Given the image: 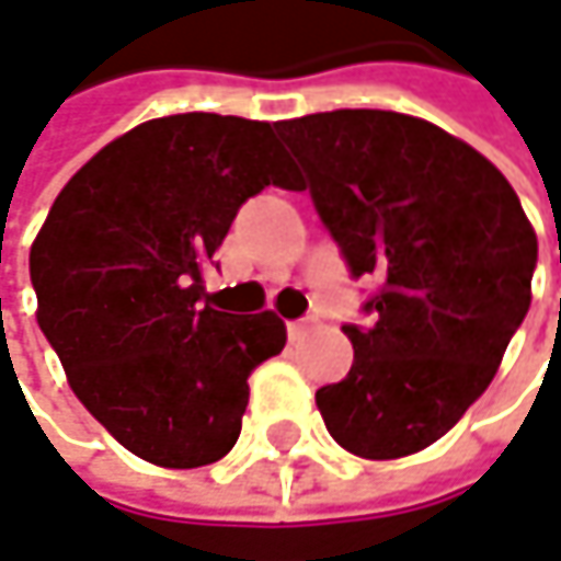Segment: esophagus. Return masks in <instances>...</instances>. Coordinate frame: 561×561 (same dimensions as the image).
<instances>
[{"mask_svg": "<svg viewBox=\"0 0 561 561\" xmlns=\"http://www.w3.org/2000/svg\"><path fill=\"white\" fill-rule=\"evenodd\" d=\"M311 328V318H301V321H288V336L291 340H301L305 333Z\"/></svg>", "mask_w": 561, "mask_h": 561, "instance_id": "1", "label": "esophagus"}]
</instances>
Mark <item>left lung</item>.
Here are the masks:
<instances>
[{
  "instance_id": "obj_1",
  "label": "left lung",
  "mask_w": 561,
  "mask_h": 561,
  "mask_svg": "<svg viewBox=\"0 0 561 561\" xmlns=\"http://www.w3.org/2000/svg\"><path fill=\"white\" fill-rule=\"evenodd\" d=\"M353 279L379 276L353 366L314 401L363 459L427 449L482 398L530 311L536 233L479 150L431 122L340 108L276 125Z\"/></svg>"
}]
</instances>
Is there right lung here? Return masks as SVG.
<instances>
[{
  "instance_id": "obj_1",
  "label": "right lung",
  "mask_w": 561,
  "mask_h": 561,
  "mask_svg": "<svg viewBox=\"0 0 561 561\" xmlns=\"http://www.w3.org/2000/svg\"><path fill=\"white\" fill-rule=\"evenodd\" d=\"M266 185L298 188L270 122L153 118L64 185L31 247L37 324L70 388L153 466L228 456L250 373L285 346L273 311L243 318L202 305V270Z\"/></svg>"
}]
</instances>
